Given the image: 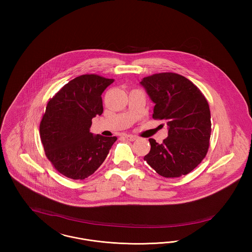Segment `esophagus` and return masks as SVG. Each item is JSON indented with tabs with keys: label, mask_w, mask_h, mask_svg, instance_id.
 <instances>
[{
	"label": "esophagus",
	"mask_w": 252,
	"mask_h": 252,
	"mask_svg": "<svg viewBox=\"0 0 252 252\" xmlns=\"http://www.w3.org/2000/svg\"><path fill=\"white\" fill-rule=\"evenodd\" d=\"M125 138H126L127 141H130V142H133V141H135V140L137 139V137L134 136V135H125Z\"/></svg>",
	"instance_id": "1"
}]
</instances>
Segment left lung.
Masks as SVG:
<instances>
[{
  "mask_svg": "<svg viewBox=\"0 0 252 252\" xmlns=\"http://www.w3.org/2000/svg\"><path fill=\"white\" fill-rule=\"evenodd\" d=\"M155 104L153 118L167 122L162 144L149 139L151 149L144 159L164 178L187 175L206 157L212 132L211 111L200 90L186 77L161 72L141 81Z\"/></svg>",
  "mask_w": 252,
  "mask_h": 252,
  "instance_id": "left-lung-1",
  "label": "left lung"
}]
</instances>
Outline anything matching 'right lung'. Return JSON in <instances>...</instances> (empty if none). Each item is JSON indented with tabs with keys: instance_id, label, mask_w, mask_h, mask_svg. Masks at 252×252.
<instances>
[{
	"instance_id": "add662e5",
	"label": "right lung",
	"mask_w": 252,
	"mask_h": 252,
	"mask_svg": "<svg viewBox=\"0 0 252 252\" xmlns=\"http://www.w3.org/2000/svg\"><path fill=\"white\" fill-rule=\"evenodd\" d=\"M113 79L83 74L64 85L49 100L39 126L45 155L72 180H85L104 162L117 138L94 135L92 120L103 113L102 94Z\"/></svg>"
}]
</instances>
